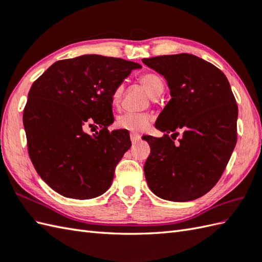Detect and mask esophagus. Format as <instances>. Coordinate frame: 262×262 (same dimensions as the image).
I'll use <instances>...</instances> for the list:
<instances>
[{
	"label": "esophagus",
	"instance_id": "34e87169",
	"mask_svg": "<svg viewBox=\"0 0 262 262\" xmlns=\"http://www.w3.org/2000/svg\"><path fill=\"white\" fill-rule=\"evenodd\" d=\"M130 140L133 143H137L141 140V135L136 134V133H130Z\"/></svg>",
	"mask_w": 262,
	"mask_h": 262
}]
</instances>
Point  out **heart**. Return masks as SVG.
<instances>
[{
  "label": "heart",
  "instance_id": "heart-1",
  "mask_svg": "<svg viewBox=\"0 0 262 262\" xmlns=\"http://www.w3.org/2000/svg\"><path fill=\"white\" fill-rule=\"evenodd\" d=\"M141 84L145 88L147 93L153 99L158 98L161 93L163 92L164 83L162 79L154 73H145L140 76ZM124 93V85L119 84L115 88L111 96V101L114 105H118ZM149 124V116L147 114H135V113H125L120 115L116 120V125L121 129H127L129 132L140 133L146 129Z\"/></svg>",
  "mask_w": 262,
  "mask_h": 262
}]
</instances>
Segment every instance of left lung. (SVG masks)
<instances>
[{"mask_svg":"<svg viewBox=\"0 0 262 262\" xmlns=\"http://www.w3.org/2000/svg\"><path fill=\"white\" fill-rule=\"evenodd\" d=\"M142 60L164 76L171 94L155 122L165 134L144 137L151 147L144 165L147 185L162 199L190 202L207 193L229 163L236 144L235 98L223 72L194 55ZM179 129L183 138L174 143Z\"/></svg>","mask_w":262,"mask_h":262,"instance_id":"obj_1","label":"left lung"}]
</instances>
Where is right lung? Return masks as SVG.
<instances>
[{
    "instance_id": "obj_1",
    "label": "right lung",
    "mask_w": 262,
    "mask_h": 262,
    "mask_svg": "<svg viewBox=\"0 0 262 262\" xmlns=\"http://www.w3.org/2000/svg\"><path fill=\"white\" fill-rule=\"evenodd\" d=\"M142 66L101 55L58 60L33 82L24 110L28 153L37 173L68 198L91 199L109 189L116 165L130 147L114 122L111 96ZM99 125L92 137L85 128Z\"/></svg>"
}]
</instances>
